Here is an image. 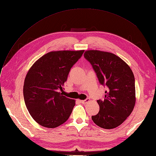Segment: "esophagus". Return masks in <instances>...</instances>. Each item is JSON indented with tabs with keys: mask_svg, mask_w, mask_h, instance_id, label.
<instances>
[{
	"mask_svg": "<svg viewBox=\"0 0 156 156\" xmlns=\"http://www.w3.org/2000/svg\"><path fill=\"white\" fill-rule=\"evenodd\" d=\"M89 99H85V100H81V101H80V103H81L82 104H86L87 103H88V102H89Z\"/></svg>",
	"mask_w": 156,
	"mask_h": 156,
	"instance_id": "esophagus-1",
	"label": "esophagus"
}]
</instances>
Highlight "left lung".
Segmentation results:
<instances>
[{
  "mask_svg": "<svg viewBox=\"0 0 156 156\" xmlns=\"http://www.w3.org/2000/svg\"><path fill=\"white\" fill-rule=\"evenodd\" d=\"M84 57L92 64L100 84L108 88L104 100H98L99 112L92 119L101 128H116L130 115L135 106L133 73L124 61L112 53L87 50Z\"/></svg>",
  "mask_w": 156,
  "mask_h": 156,
  "instance_id": "1",
  "label": "left lung"
}]
</instances>
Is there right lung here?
I'll list each match as a JSON object with an SVG mask.
<instances>
[{"label": "right lung", "mask_w": 156, "mask_h": 156, "mask_svg": "<svg viewBox=\"0 0 156 156\" xmlns=\"http://www.w3.org/2000/svg\"><path fill=\"white\" fill-rule=\"evenodd\" d=\"M84 51H50L39 58L27 73L23 87L24 102L30 114L40 125L56 128L71 115L75 100L61 92L72 67Z\"/></svg>", "instance_id": "right-lung-1"}]
</instances>
